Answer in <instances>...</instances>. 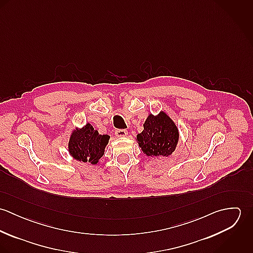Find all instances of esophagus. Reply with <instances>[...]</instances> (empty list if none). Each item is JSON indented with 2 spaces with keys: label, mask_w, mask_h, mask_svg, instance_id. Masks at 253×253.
I'll use <instances>...</instances> for the list:
<instances>
[{
  "label": "esophagus",
  "mask_w": 253,
  "mask_h": 253,
  "mask_svg": "<svg viewBox=\"0 0 253 253\" xmlns=\"http://www.w3.org/2000/svg\"><path fill=\"white\" fill-rule=\"evenodd\" d=\"M116 135L118 137H126L127 135V131L126 129H117L116 130Z\"/></svg>",
  "instance_id": "1"
}]
</instances>
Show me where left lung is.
Returning a JSON list of instances; mask_svg holds the SVG:
<instances>
[{
  "instance_id": "left-lung-1",
  "label": "left lung",
  "mask_w": 253,
  "mask_h": 253,
  "mask_svg": "<svg viewBox=\"0 0 253 253\" xmlns=\"http://www.w3.org/2000/svg\"><path fill=\"white\" fill-rule=\"evenodd\" d=\"M143 130L136 135V142L146 156L159 158L169 157L179 141V130L174 121L165 112L149 114Z\"/></svg>"
}]
</instances>
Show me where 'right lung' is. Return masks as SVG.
Here are the masks:
<instances>
[{
	"label": "right lung",
	"instance_id": "1",
	"mask_svg": "<svg viewBox=\"0 0 253 253\" xmlns=\"http://www.w3.org/2000/svg\"><path fill=\"white\" fill-rule=\"evenodd\" d=\"M109 139V135L99 134L98 130L87 123L83 127H75L71 131L68 152L76 161L97 165L104 155Z\"/></svg>",
	"mask_w": 253,
	"mask_h": 253
}]
</instances>
